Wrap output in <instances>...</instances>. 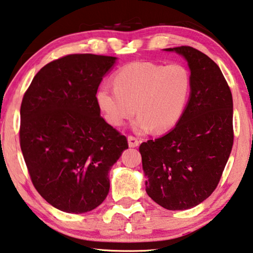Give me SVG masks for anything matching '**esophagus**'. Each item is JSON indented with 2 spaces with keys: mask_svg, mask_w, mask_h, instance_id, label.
<instances>
[{
  "mask_svg": "<svg viewBox=\"0 0 253 253\" xmlns=\"http://www.w3.org/2000/svg\"><path fill=\"white\" fill-rule=\"evenodd\" d=\"M127 142H128V146H130V147H136V146L140 145L141 141L135 136L128 135L127 136Z\"/></svg>",
  "mask_w": 253,
  "mask_h": 253,
  "instance_id": "obj_1",
  "label": "esophagus"
}]
</instances>
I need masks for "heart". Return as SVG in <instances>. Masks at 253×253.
<instances>
[{
    "mask_svg": "<svg viewBox=\"0 0 253 253\" xmlns=\"http://www.w3.org/2000/svg\"><path fill=\"white\" fill-rule=\"evenodd\" d=\"M114 88L101 84L96 101L106 121L122 126L139 114L133 123L136 132L164 133L183 117L190 93V75L183 65H159L149 61L128 64L113 76Z\"/></svg>",
    "mask_w": 253,
    "mask_h": 253,
    "instance_id": "obj_1",
    "label": "heart"
}]
</instances>
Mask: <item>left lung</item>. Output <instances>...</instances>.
I'll use <instances>...</instances> for the list:
<instances>
[{
	"label": "left lung",
	"instance_id": "obj_1",
	"mask_svg": "<svg viewBox=\"0 0 253 253\" xmlns=\"http://www.w3.org/2000/svg\"><path fill=\"white\" fill-rule=\"evenodd\" d=\"M185 57L190 96L183 117L164 136L140 145L145 190L169 211L197 206L216 189L233 144L232 94L220 68L190 46L166 48Z\"/></svg>",
	"mask_w": 253,
	"mask_h": 253
}]
</instances>
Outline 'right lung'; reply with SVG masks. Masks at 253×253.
Segmentation results:
<instances>
[{
    "instance_id": "obj_1",
    "label": "right lung",
    "mask_w": 253,
    "mask_h": 253,
    "mask_svg": "<svg viewBox=\"0 0 253 253\" xmlns=\"http://www.w3.org/2000/svg\"><path fill=\"white\" fill-rule=\"evenodd\" d=\"M116 57L73 54L50 61L21 104L20 144L32 183L61 211L83 213L109 193V170L127 140L100 116L96 92Z\"/></svg>"
}]
</instances>
